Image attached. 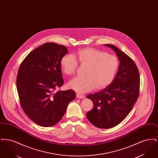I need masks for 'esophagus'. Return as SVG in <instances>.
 <instances>
[{
  "instance_id": "obj_1",
  "label": "esophagus",
  "mask_w": 158,
  "mask_h": 158,
  "mask_svg": "<svg viewBox=\"0 0 158 158\" xmlns=\"http://www.w3.org/2000/svg\"><path fill=\"white\" fill-rule=\"evenodd\" d=\"M76 97L77 98H80V99H83V98H85V96L83 95L80 94H77Z\"/></svg>"
}]
</instances>
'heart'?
<instances>
[{"mask_svg":"<svg viewBox=\"0 0 158 158\" xmlns=\"http://www.w3.org/2000/svg\"><path fill=\"white\" fill-rule=\"evenodd\" d=\"M77 60L81 64L88 65L85 77H76L68 83V86L77 92L84 93L94 89L105 88L115 78L118 70V57L94 48L78 50L73 56L66 55L61 60L62 71L72 75L77 68Z\"/></svg>","mask_w":158,"mask_h":158,"instance_id":"heart-1","label":"heart"}]
</instances>
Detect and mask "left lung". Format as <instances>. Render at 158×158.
<instances>
[{
    "label": "left lung",
    "mask_w": 158,
    "mask_h": 158,
    "mask_svg": "<svg viewBox=\"0 0 158 158\" xmlns=\"http://www.w3.org/2000/svg\"><path fill=\"white\" fill-rule=\"evenodd\" d=\"M105 45L117 55L120 61L118 70L110 85L87 95L94 107L86 117L95 127L106 129L120 124L131 111L139 94L140 76L134 61L126 53L114 45Z\"/></svg>",
    "instance_id": "left-lung-1"
}]
</instances>
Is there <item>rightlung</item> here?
Here are the masks:
<instances>
[{
  "label": "right lung",
  "mask_w": 158,
  "mask_h": 158,
  "mask_svg": "<svg viewBox=\"0 0 158 158\" xmlns=\"http://www.w3.org/2000/svg\"><path fill=\"white\" fill-rule=\"evenodd\" d=\"M68 53L64 45L47 43L29 53L19 68L16 88L20 104L28 118L40 126L57 123L75 98L72 89L55 91L64 83L60 62Z\"/></svg>",
  "instance_id": "add662e5"
}]
</instances>
